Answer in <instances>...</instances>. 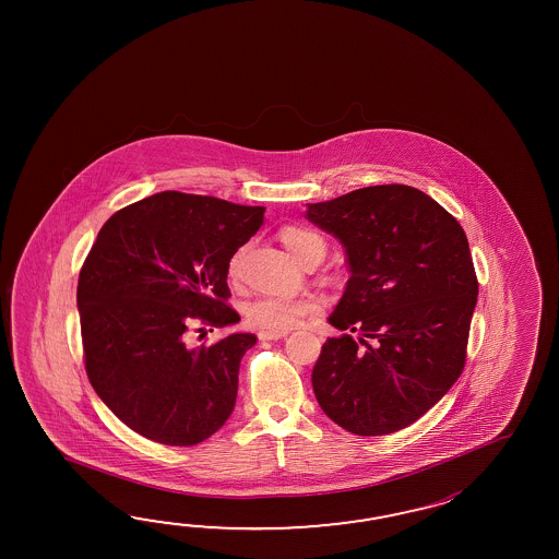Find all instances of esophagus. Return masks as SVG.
<instances>
[{
	"label": "esophagus",
	"mask_w": 559,
	"mask_h": 559,
	"mask_svg": "<svg viewBox=\"0 0 559 559\" xmlns=\"http://www.w3.org/2000/svg\"><path fill=\"white\" fill-rule=\"evenodd\" d=\"M285 335H287V332H262L258 337H260L262 342H272V340H282Z\"/></svg>",
	"instance_id": "1"
}]
</instances>
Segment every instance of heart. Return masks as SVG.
Here are the masks:
<instances>
[{"label": "heart", "instance_id": "1", "mask_svg": "<svg viewBox=\"0 0 559 559\" xmlns=\"http://www.w3.org/2000/svg\"><path fill=\"white\" fill-rule=\"evenodd\" d=\"M280 238L297 262L301 263L316 251H325L323 239L306 227L287 226L280 231ZM246 260V248H239L227 265L229 277H239ZM323 304L318 296H258L243 306L246 320L262 332H287L301 321L320 313Z\"/></svg>", "mask_w": 559, "mask_h": 559}]
</instances>
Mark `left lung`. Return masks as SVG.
Here are the masks:
<instances>
[{"label":"left lung","mask_w":559,"mask_h":559,"mask_svg":"<svg viewBox=\"0 0 559 559\" xmlns=\"http://www.w3.org/2000/svg\"><path fill=\"white\" fill-rule=\"evenodd\" d=\"M349 280L311 371L325 416L356 436L412 426L462 376L477 277L465 231L428 193L390 183L308 203ZM357 337L354 338L353 335Z\"/></svg>","instance_id":"1"}]
</instances>
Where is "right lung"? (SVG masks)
I'll return each instance as SVG.
<instances>
[{
    "label": "right lung",
    "instance_id": "add662e5",
    "mask_svg": "<svg viewBox=\"0 0 559 559\" xmlns=\"http://www.w3.org/2000/svg\"><path fill=\"white\" fill-rule=\"evenodd\" d=\"M265 207L162 191L107 219L78 282L85 371L102 402L147 440L195 445L231 416L253 333L190 347L191 328L238 323L231 255ZM210 330V332H212Z\"/></svg>",
    "mask_w": 559,
    "mask_h": 559
}]
</instances>
